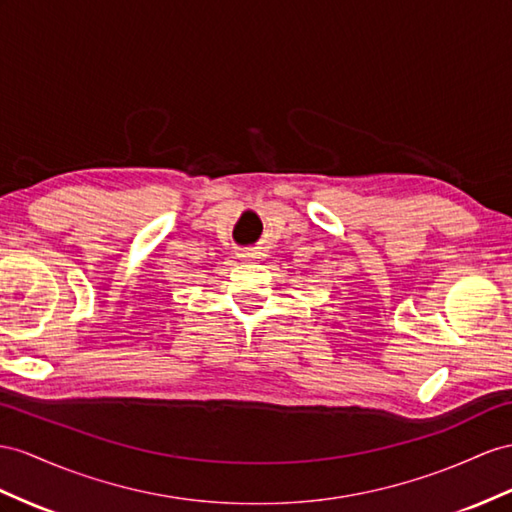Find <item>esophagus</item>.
<instances>
[{"label": "esophagus", "mask_w": 512, "mask_h": 512, "mask_svg": "<svg viewBox=\"0 0 512 512\" xmlns=\"http://www.w3.org/2000/svg\"><path fill=\"white\" fill-rule=\"evenodd\" d=\"M257 255H259V253H255V251H244V253H242L244 259H255Z\"/></svg>", "instance_id": "obj_1"}]
</instances>
